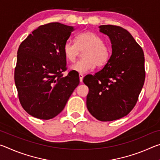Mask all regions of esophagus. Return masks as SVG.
<instances>
[{"label":"esophagus","instance_id":"obj_1","mask_svg":"<svg viewBox=\"0 0 160 160\" xmlns=\"http://www.w3.org/2000/svg\"><path fill=\"white\" fill-rule=\"evenodd\" d=\"M79 78H80V81L81 82H82V79H83V75L82 73L79 74Z\"/></svg>","mask_w":160,"mask_h":160}]
</instances>
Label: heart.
Returning <instances> with one entry per match:
<instances>
[{
    "mask_svg": "<svg viewBox=\"0 0 160 160\" xmlns=\"http://www.w3.org/2000/svg\"><path fill=\"white\" fill-rule=\"evenodd\" d=\"M83 52L82 60L72 65L71 69L80 73H86L95 68L103 67L109 61L110 48L104 43L102 38L94 32L85 31L75 37V44L70 41L65 43L63 52L68 61L74 63L80 51Z\"/></svg>",
    "mask_w": 160,
    "mask_h": 160,
    "instance_id": "1",
    "label": "heart"
}]
</instances>
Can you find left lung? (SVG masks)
I'll list each match as a JSON object with an SVG mask.
<instances>
[{"mask_svg": "<svg viewBox=\"0 0 160 160\" xmlns=\"http://www.w3.org/2000/svg\"><path fill=\"white\" fill-rule=\"evenodd\" d=\"M99 31L109 37L112 54L100 71L84 78L89 88L86 104L97 120L112 121L128 115L136 104L145 82V57L126 29L108 25L99 26Z\"/></svg>", "mask_w": 160, "mask_h": 160, "instance_id": "left-lung-1", "label": "left lung"}]
</instances>
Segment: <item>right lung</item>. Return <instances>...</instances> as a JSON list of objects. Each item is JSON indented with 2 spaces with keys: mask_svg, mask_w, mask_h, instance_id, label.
<instances>
[{
  "mask_svg": "<svg viewBox=\"0 0 160 160\" xmlns=\"http://www.w3.org/2000/svg\"><path fill=\"white\" fill-rule=\"evenodd\" d=\"M74 28L59 22L39 26L21 43L15 68V83L22 107L35 118L48 120L63 110L79 85V74L66 77L63 48Z\"/></svg>",
  "mask_w": 160,
  "mask_h": 160,
  "instance_id": "1",
  "label": "right lung"
}]
</instances>
